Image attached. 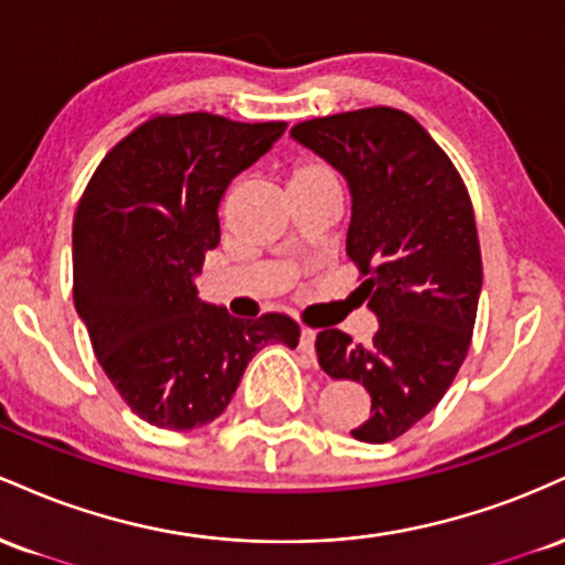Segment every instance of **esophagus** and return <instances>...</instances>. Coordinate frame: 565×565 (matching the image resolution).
<instances>
[{"label": "esophagus", "instance_id": "esophagus-1", "mask_svg": "<svg viewBox=\"0 0 565 565\" xmlns=\"http://www.w3.org/2000/svg\"><path fill=\"white\" fill-rule=\"evenodd\" d=\"M300 350H302V353L313 355V350H316V332H313V329H302V332H300Z\"/></svg>", "mask_w": 565, "mask_h": 565}]
</instances>
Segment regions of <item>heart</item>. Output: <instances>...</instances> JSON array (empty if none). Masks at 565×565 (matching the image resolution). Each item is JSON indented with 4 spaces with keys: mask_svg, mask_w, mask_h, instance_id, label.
<instances>
[{
    "mask_svg": "<svg viewBox=\"0 0 565 565\" xmlns=\"http://www.w3.org/2000/svg\"><path fill=\"white\" fill-rule=\"evenodd\" d=\"M327 178H334L332 170H329L327 164H321V161H316V159H305V161H300V164H295V170H291L289 185L313 183V180H327Z\"/></svg>",
    "mask_w": 565,
    "mask_h": 565,
    "instance_id": "b5f03b06",
    "label": "heart"
}]
</instances>
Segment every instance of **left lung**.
I'll return each instance as SVG.
<instances>
[{"instance_id":"obj_1","label":"left lung","mask_w":565,"mask_h":565,"mask_svg":"<svg viewBox=\"0 0 565 565\" xmlns=\"http://www.w3.org/2000/svg\"><path fill=\"white\" fill-rule=\"evenodd\" d=\"M291 138L345 178L348 257L380 329L369 345L316 337L329 377L355 380L372 414L350 436L385 444L430 414L468 355L483 289L476 215L459 172L412 116L364 108L302 121Z\"/></svg>"}]
</instances>
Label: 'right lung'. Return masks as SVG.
<instances>
[{
  "mask_svg": "<svg viewBox=\"0 0 565 565\" xmlns=\"http://www.w3.org/2000/svg\"><path fill=\"white\" fill-rule=\"evenodd\" d=\"M284 129L157 116L100 161L84 191L71 238L76 313L103 372L146 423H212L257 350L297 348L300 327L287 316L233 319L196 287L204 255L220 244V201Z\"/></svg>",
  "mask_w": 565,
  "mask_h": 565,
  "instance_id": "add662e5",
  "label": "right lung"
}]
</instances>
